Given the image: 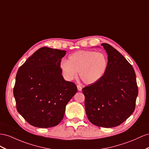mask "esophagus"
<instances>
[{"instance_id":"34e87169","label":"esophagus","mask_w":149,"mask_h":149,"mask_svg":"<svg viewBox=\"0 0 149 149\" xmlns=\"http://www.w3.org/2000/svg\"><path fill=\"white\" fill-rule=\"evenodd\" d=\"M77 87V89H78L79 91H82V87H81V86L78 85Z\"/></svg>"}]
</instances>
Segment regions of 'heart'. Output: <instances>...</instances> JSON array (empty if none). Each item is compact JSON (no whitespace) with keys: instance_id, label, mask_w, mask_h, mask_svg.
<instances>
[{"instance_id":"obj_1","label":"heart","mask_w":149,"mask_h":149,"mask_svg":"<svg viewBox=\"0 0 149 149\" xmlns=\"http://www.w3.org/2000/svg\"><path fill=\"white\" fill-rule=\"evenodd\" d=\"M108 65L104 53L91 50H80L71 54L68 60H63L60 64L64 77L72 81L79 77L86 84L91 85L103 78Z\"/></svg>"}]
</instances>
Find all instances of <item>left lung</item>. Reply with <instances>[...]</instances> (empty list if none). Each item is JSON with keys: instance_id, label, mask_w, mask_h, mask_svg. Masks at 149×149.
Instances as JSON below:
<instances>
[{"instance_id": "obj_1", "label": "left lung", "mask_w": 149, "mask_h": 149, "mask_svg": "<svg viewBox=\"0 0 149 149\" xmlns=\"http://www.w3.org/2000/svg\"><path fill=\"white\" fill-rule=\"evenodd\" d=\"M101 45L108 54L107 70L101 81L84 87L82 93L91 123L112 128L123 123L134 111L139 91L132 65L112 46Z\"/></svg>"}]
</instances>
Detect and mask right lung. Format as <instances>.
Returning <instances> with one entry per match:
<instances>
[{"instance_id":"1","label":"right lung","mask_w":149,"mask_h":149,"mask_svg":"<svg viewBox=\"0 0 149 149\" xmlns=\"http://www.w3.org/2000/svg\"><path fill=\"white\" fill-rule=\"evenodd\" d=\"M66 51L43 47L19 68L13 93L18 113L34 127L49 128L62 120L77 86L65 81L60 64Z\"/></svg>"}]
</instances>
